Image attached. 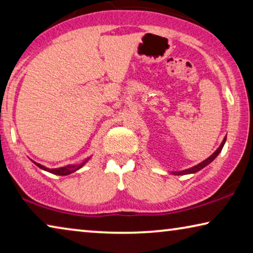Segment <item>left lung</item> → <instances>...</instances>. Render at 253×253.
<instances>
[{"label": "left lung", "instance_id": "1", "mask_svg": "<svg viewBox=\"0 0 253 253\" xmlns=\"http://www.w3.org/2000/svg\"><path fill=\"white\" fill-rule=\"evenodd\" d=\"M225 141H226V138H224V139H223V142H222V144H220V145H219V147L217 148V150H216V151L214 152V153L210 156V158L206 159L205 161H203L202 163L197 164V166H195V167L190 168V169H187V170H183V171H179V172H172V173H173V174H177V175H181V174L196 173V172H198L199 170H202L203 168H205L206 166H208V164H210L211 161H213V160L216 158V156H217V155L220 153V151H222V148H223V146H224V144H225Z\"/></svg>", "mask_w": 253, "mask_h": 253}]
</instances>
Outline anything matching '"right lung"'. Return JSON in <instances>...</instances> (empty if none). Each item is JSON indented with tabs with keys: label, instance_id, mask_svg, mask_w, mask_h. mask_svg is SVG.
<instances>
[{
	"label": "right lung",
	"instance_id": "obj_1",
	"mask_svg": "<svg viewBox=\"0 0 253 253\" xmlns=\"http://www.w3.org/2000/svg\"><path fill=\"white\" fill-rule=\"evenodd\" d=\"M87 160L89 159H86L85 161H83L82 163H80V164H75V166H65V167H62V168H57V169H48V168H46V167H43V166H42V164H39V163H37V162H34L36 166L37 167H39L40 169H42V170H45V171H47V172H50V173H53V174H57V175H67V174H71V173H73V172H75L76 170H79L80 168H82L84 164H85V162L87 161Z\"/></svg>",
	"mask_w": 253,
	"mask_h": 253
}]
</instances>
